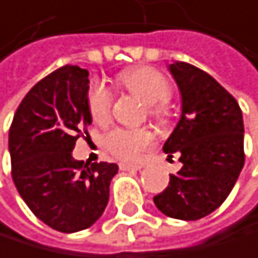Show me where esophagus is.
Wrapping results in <instances>:
<instances>
[{
	"mask_svg": "<svg viewBox=\"0 0 258 258\" xmlns=\"http://www.w3.org/2000/svg\"><path fill=\"white\" fill-rule=\"evenodd\" d=\"M144 165L142 164H128V162H120L119 168L120 170H141Z\"/></svg>",
	"mask_w": 258,
	"mask_h": 258,
	"instance_id": "1",
	"label": "esophagus"
}]
</instances>
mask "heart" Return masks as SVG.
<instances>
[{"label":"heart","mask_w":258,"mask_h":258,"mask_svg":"<svg viewBox=\"0 0 258 258\" xmlns=\"http://www.w3.org/2000/svg\"><path fill=\"white\" fill-rule=\"evenodd\" d=\"M117 82L128 91L138 94L147 105H150V114L162 116V105L170 99L172 86L168 80L153 68L141 66L125 71L117 77ZM113 94L108 88L96 82L88 91V110L91 117L102 123L110 119ZM106 150L116 158L135 162L142 152L153 142V133L147 128H114L103 139Z\"/></svg>","instance_id":"1"}]
</instances>
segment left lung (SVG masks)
Segmentation results:
<instances>
[{
  "instance_id": "obj_1",
  "label": "left lung",
  "mask_w": 258,
  "mask_h": 258,
  "mask_svg": "<svg viewBox=\"0 0 258 258\" xmlns=\"http://www.w3.org/2000/svg\"><path fill=\"white\" fill-rule=\"evenodd\" d=\"M181 93V117L162 150L182 164L153 198L170 218L194 221L212 214L231 194L244 164L243 114L237 100L203 69L168 66Z\"/></svg>"
}]
</instances>
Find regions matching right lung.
I'll return each mask as SVG.
<instances>
[{
	"label": "right lung",
	"instance_id": "obj_1",
	"mask_svg": "<svg viewBox=\"0 0 258 258\" xmlns=\"http://www.w3.org/2000/svg\"><path fill=\"white\" fill-rule=\"evenodd\" d=\"M88 76L86 69L66 64L40 80L21 100L9 130L18 194L38 220L64 234L100 218L119 168L73 158L76 141L93 120Z\"/></svg>",
	"mask_w": 258,
	"mask_h": 258
}]
</instances>
